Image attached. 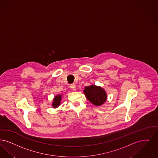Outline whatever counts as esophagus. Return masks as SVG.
Listing matches in <instances>:
<instances>
[{
  "label": "esophagus",
  "instance_id": "1",
  "mask_svg": "<svg viewBox=\"0 0 158 158\" xmlns=\"http://www.w3.org/2000/svg\"><path fill=\"white\" fill-rule=\"evenodd\" d=\"M70 89H72L73 91H76V85L74 84H71V85H70Z\"/></svg>",
  "mask_w": 158,
  "mask_h": 158
}]
</instances>
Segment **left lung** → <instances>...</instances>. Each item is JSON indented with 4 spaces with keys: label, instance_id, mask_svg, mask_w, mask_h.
<instances>
[{
    "label": "left lung",
    "instance_id": "left-lung-1",
    "mask_svg": "<svg viewBox=\"0 0 158 158\" xmlns=\"http://www.w3.org/2000/svg\"><path fill=\"white\" fill-rule=\"evenodd\" d=\"M84 93L89 102L96 106H102L107 100L106 91L100 86L91 85L85 87Z\"/></svg>",
    "mask_w": 158,
    "mask_h": 158
}]
</instances>
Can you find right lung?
Masks as SVG:
<instances>
[{
    "label": "right lung",
    "instance_id": "add662e5",
    "mask_svg": "<svg viewBox=\"0 0 158 158\" xmlns=\"http://www.w3.org/2000/svg\"><path fill=\"white\" fill-rule=\"evenodd\" d=\"M62 94H59L57 95L53 99V102L52 104V106L53 107V108H56L58 107L61 103V101Z\"/></svg>",
    "mask_w": 158,
    "mask_h": 158
}]
</instances>
